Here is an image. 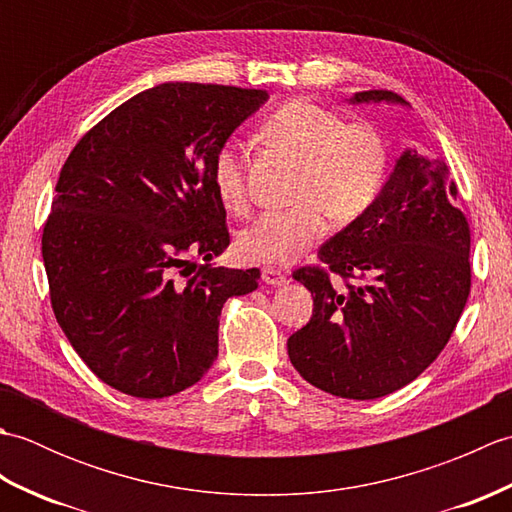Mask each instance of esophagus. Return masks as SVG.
Here are the masks:
<instances>
[{"label":"esophagus","instance_id":"esophagus-1","mask_svg":"<svg viewBox=\"0 0 512 512\" xmlns=\"http://www.w3.org/2000/svg\"><path fill=\"white\" fill-rule=\"evenodd\" d=\"M262 279H264L266 286H275V288L288 284V277L281 273L279 268H264L262 270Z\"/></svg>","mask_w":512,"mask_h":512}]
</instances>
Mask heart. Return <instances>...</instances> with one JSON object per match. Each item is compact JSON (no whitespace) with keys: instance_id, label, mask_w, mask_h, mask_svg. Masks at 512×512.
<instances>
[{"instance_id":"heart-1","label":"heart","mask_w":512,"mask_h":512,"mask_svg":"<svg viewBox=\"0 0 512 512\" xmlns=\"http://www.w3.org/2000/svg\"><path fill=\"white\" fill-rule=\"evenodd\" d=\"M259 138L299 162L295 200L288 211L264 213L237 239L248 262L288 266L325 233V213L336 224L361 217L383 189L387 149L372 127L345 125L325 107L295 99L277 107L259 127ZM213 182L226 211L244 213L248 193L242 154L224 145L213 160Z\"/></svg>"}]
</instances>
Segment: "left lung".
Masks as SVG:
<instances>
[{
  "label": "left lung",
  "mask_w": 512,
  "mask_h": 512,
  "mask_svg": "<svg viewBox=\"0 0 512 512\" xmlns=\"http://www.w3.org/2000/svg\"><path fill=\"white\" fill-rule=\"evenodd\" d=\"M347 103L409 107L383 90ZM455 198L447 162L407 147L372 206L319 250L356 286L336 290L319 268L292 275L314 299L312 319L288 339L290 363L310 385L374 400L436 361L471 292V233Z\"/></svg>",
  "instance_id": "left-lung-1"
}]
</instances>
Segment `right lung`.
Instances as JSON below:
<instances>
[{"mask_svg": "<svg viewBox=\"0 0 512 512\" xmlns=\"http://www.w3.org/2000/svg\"><path fill=\"white\" fill-rule=\"evenodd\" d=\"M266 101L264 90L160 83L65 160L41 255L54 317L105 385L134 398L195 385L217 358L226 299L259 286V268L213 264L231 242L213 160Z\"/></svg>", "mask_w": 512, "mask_h": 512, "instance_id": "add662e5", "label": "right lung"}]
</instances>
